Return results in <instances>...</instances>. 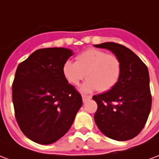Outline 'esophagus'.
I'll use <instances>...</instances> for the list:
<instances>
[{
  "label": "esophagus",
  "instance_id": "esophagus-1",
  "mask_svg": "<svg viewBox=\"0 0 159 159\" xmlns=\"http://www.w3.org/2000/svg\"><path fill=\"white\" fill-rule=\"evenodd\" d=\"M90 99H91V96H87V95H82V100H83V102H85L86 101L90 100Z\"/></svg>",
  "mask_w": 159,
  "mask_h": 159
}]
</instances>
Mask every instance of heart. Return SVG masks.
Segmentation results:
<instances>
[{
  "mask_svg": "<svg viewBox=\"0 0 159 159\" xmlns=\"http://www.w3.org/2000/svg\"><path fill=\"white\" fill-rule=\"evenodd\" d=\"M62 73L66 80L74 86L78 85L86 76L88 80L80 87L83 92L97 90L107 92L119 83L122 63L113 54H107L102 50L87 49L76 57L75 62L70 60L63 62Z\"/></svg>",
  "mask_w": 159,
  "mask_h": 159,
  "instance_id": "b5f03b06",
  "label": "heart"
}]
</instances>
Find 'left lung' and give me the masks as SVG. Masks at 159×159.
<instances>
[{
  "label": "left lung",
  "mask_w": 159,
  "mask_h": 159,
  "mask_svg": "<svg viewBox=\"0 0 159 159\" xmlns=\"http://www.w3.org/2000/svg\"><path fill=\"white\" fill-rule=\"evenodd\" d=\"M95 46L111 51L122 63V74L116 86L92 97L97 103L95 122L107 137L119 141H128L144 128L151 111L148 67L125 46L105 42Z\"/></svg>",
  "instance_id": "left-lung-1"
}]
</instances>
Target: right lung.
I'll return each mask as SVG.
<instances>
[{"mask_svg":"<svg viewBox=\"0 0 159 159\" xmlns=\"http://www.w3.org/2000/svg\"><path fill=\"white\" fill-rule=\"evenodd\" d=\"M74 54L62 47L34 52L19 63L12 83V102L19 128L31 141L43 145L62 137L82 106V97L62 73Z\"/></svg>","mask_w":159,"mask_h":159,"instance_id":"right-lung-1","label":"right lung"}]
</instances>
